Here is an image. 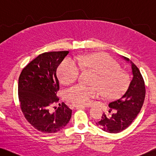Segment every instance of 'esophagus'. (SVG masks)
<instances>
[{
    "instance_id": "34e87169",
    "label": "esophagus",
    "mask_w": 156,
    "mask_h": 156,
    "mask_svg": "<svg viewBox=\"0 0 156 156\" xmlns=\"http://www.w3.org/2000/svg\"><path fill=\"white\" fill-rule=\"evenodd\" d=\"M71 107L75 108H81L86 107V105H81V104H72V105H71Z\"/></svg>"
}]
</instances>
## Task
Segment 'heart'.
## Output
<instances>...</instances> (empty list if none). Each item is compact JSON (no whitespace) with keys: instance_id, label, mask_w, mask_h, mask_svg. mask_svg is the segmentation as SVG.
Returning <instances> with one entry per match:
<instances>
[{"instance_id":"obj_1","label":"heart","mask_w":156,"mask_h":156,"mask_svg":"<svg viewBox=\"0 0 156 156\" xmlns=\"http://www.w3.org/2000/svg\"><path fill=\"white\" fill-rule=\"evenodd\" d=\"M87 67L97 73L95 85L87 86L78 83L68 88L65 98L69 102L78 104H89L94 98L103 93L108 98L120 95L127 88L129 77L124 71L119 69V65L112 58L105 53H94L78 58H67L60 66V75L63 83L69 84L78 78L82 68ZM100 86L101 88L99 87Z\"/></svg>"}]
</instances>
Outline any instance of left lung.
Returning a JSON list of instances; mask_svg holds the SVG:
<instances>
[{
	"label": "left lung",
	"instance_id": "obj_1",
	"mask_svg": "<svg viewBox=\"0 0 156 156\" xmlns=\"http://www.w3.org/2000/svg\"><path fill=\"white\" fill-rule=\"evenodd\" d=\"M123 59L129 62V59L123 57ZM133 78L126 91L120 98L109 103L111 110L115 113L111 116H107L103 112L101 119L96 122V125L101 129L110 133L122 132L131 124L140 112L145 98L144 80L139 69L131 61Z\"/></svg>",
	"mask_w": 156,
	"mask_h": 156
}]
</instances>
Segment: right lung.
<instances>
[{
    "label": "right lung",
    "instance_id": "1",
    "mask_svg": "<svg viewBox=\"0 0 156 156\" xmlns=\"http://www.w3.org/2000/svg\"><path fill=\"white\" fill-rule=\"evenodd\" d=\"M69 53L40 54L25 66L19 76L18 95L21 111L30 124L41 133L58 132L71 119L72 110L65 103L53 107L59 101L58 67Z\"/></svg>",
    "mask_w": 156,
    "mask_h": 156
}]
</instances>
